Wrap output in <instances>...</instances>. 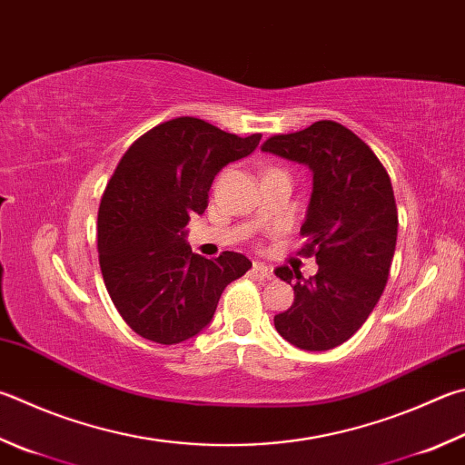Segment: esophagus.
<instances>
[{
	"instance_id": "obj_1",
	"label": "esophagus",
	"mask_w": 465,
	"mask_h": 465,
	"mask_svg": "<svg viewBox=\"0 0 465 465\" xmlns=\"http://www.w3.org/2000/svg\"><path fill=\"white\" fill-rule=\"evenodd\" d=\"M254 270H256V272H258L262 278H266V281H272V278H274V270H272V266L262 264V262H256V264H254Z\"/></svg>"
}]
</instances>
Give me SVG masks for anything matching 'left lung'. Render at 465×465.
Wrapping results in <instances>:
<instances>
[{
    "label": "left lung",
    "mask_w": 465,
    "mask_h": 465,
    "mask_svg": "<svg viewBox=\"0 0 465 465\" xmlns=\"http://www.w3.org/2000/svg\"><path fill=\"white\" fill-rule=\"evenodd\" d=\"M262 150L313 173L299 256H315L319 270L307 281L294 268L274 270L289 284L298 278L292 307L274 327L301 350L337 348L364 325L391 272L399 227L391 176L364 140L331 120L278 134Z\"/></svg>",
    "instance_id": "left-lung-1"
}]
</instances>
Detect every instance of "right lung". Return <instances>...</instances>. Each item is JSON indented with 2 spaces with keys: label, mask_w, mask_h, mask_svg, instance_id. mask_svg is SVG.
I'll list each match as a JSON object with an SVG mask.
<instances>
[{
  "label": "right lung",
  "mask_w": 465,
  "mask_h": 465,
  "mask_svg": "<svg viewBox=\"0 0 465 465\" xmlns=\"http://www.w3.org/2000/svg\"><path fill=\"white\" fill-rule=\"evenodd\" d=\"M260 138L174 117L125 150L99 203L97 250L117 313L144 340L173 345L197 335L225 286L252 268L238 252L193 254L184 227L207 209L215 174L252 154Z\"/></svg>",
  "instance_id": "1"
}]
</instances>
